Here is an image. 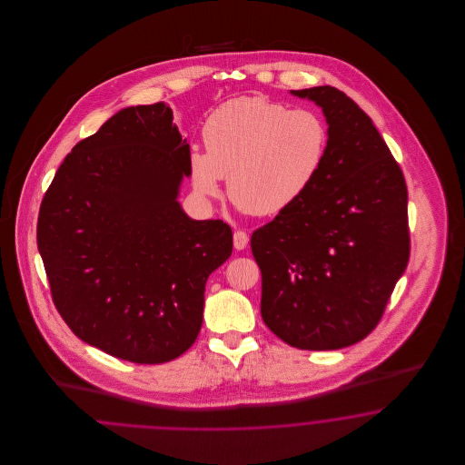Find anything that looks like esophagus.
Returning <instances> with one entry per match:
<instances>
[{
    "instance_id": "esophagus-1",
    "label": "esophagus",
    "mask_w": 465,
    "mask_h": 465,
    "mask_svg": "<svg viewBox=\"0 0 465 465\" xmlns=\"http://www.w3.org/2000/svg\"><path fill=\"white\" fill-rule=\"evenodd\" d=\"M247 242H249V235L242 232V230H237L235 233H233V247L237 249V251H242L247 247Z\"/></svg>"
}]
</instances>
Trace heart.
Wrapping results in <instances>:
<instances>
[{
  "label": "heart",
  "mask_w": 465,
  "mask_h": 465,
  "mask_svg": "<svg viewBox=\"0 0 465 465\" xmlns=\"http://www.w3.org/2000/svg\"><path fill=\"white\" fill-rule=\"evenodd\" d=\"M207 152L190 156V174L205 199L228 197L254 216L284 213L303 199L322 174L330 127L317 111L289 110L260 95L226 101L203 125Z\"/></svg>",
  "instance_id": "heart-1"
}]
</instances>
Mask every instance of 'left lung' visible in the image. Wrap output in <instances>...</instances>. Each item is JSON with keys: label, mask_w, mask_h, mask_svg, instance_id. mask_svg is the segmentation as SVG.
Here are the masks:
<instances>
[{"label": "left lung", "mask_w": 465, "mask_h": 465, "mask_svg": "<svg viewBox=\"0 0 465 465\" xmlns=\"http://www.w3.org/2000/svg\"><path fill=\"white\" fill-rule=\"evenodd\" d=\"M330 127L328 162L309 193L258 228L262 317L302 351L364 340L410 260L408 190L371 118L330 85L291 90Z\"/></svg>", "instance_id": "left-lung-1"}]
</instances>
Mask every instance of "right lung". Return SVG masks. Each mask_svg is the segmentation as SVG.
Returning <instances> with one entry per match:
<instances>
[{"mask_svg":"<svg viewBox=\"0 0 465 465\" xmlns=\"http://www.w3.org/2000/svg\"><path fill=\"white\" fill-rule=\"evenodd\" d=\"M169 104L114 113L64 158L45 193L38 251L71 331L106 354L160 364L199 336L209 275L232 228L179 203L190 144Z\"/></svg>","mask_w":465,"mask_h":465,"instance_id":"add662e5","label":"right lung"}]
</instances>
